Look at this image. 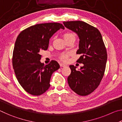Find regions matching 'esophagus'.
Wrapping results in <instances>:
<instances>
[{
  "mask_svg": "<svg viewBox=\"0 0 122 122\" xmlns=\"http://www.w3.org/2000/svg\"><path fill=\"white\" fill-rule=\"evenodd\" d=\"M60 67H66V65H65V64H63V63H60Z\"/></svg>",
  "mask_w": 122,
  "mask_h": 122,
  "instance_id": "obj_1",
  "label": "esophagus"
}]
</instances>
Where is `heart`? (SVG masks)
I'll return each instance as SVG.
<instances>
[{
	"instance_id": "b5f03b06",
	"label": "heart",
	"mask_w": 122,
	"mask_h": 122,
	"mask_svg": "<svg viewBox=\"0 0 122 122\" xmlns=\"http://www.w3.org/2000/svg\"><path fill=\"white\" fill-rule=\"evenodd\" d=\"M63 37L66 42H68V41L71 40L75 41L76 39V34L73 32H67L63 34ZM68 53H62L60 55L59 58L60 59L61 61L63 62H67L68 60Z\"/></svg>"
}]
</instances>
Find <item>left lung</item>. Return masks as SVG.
Listing matches in <instances>:
<instances>
[{"instance_id":"1","label":"left lung","mask_w":122,"mask_h":122,"mask_svg":"<svg viewBox=\"0 0 122 122\" xmlns=\"http://www.w3.org/2000/svg\"><path fill=\"white\" fill-rule=\"evenodd\" d=\"M63 23L79 36L77 54L81 56L77 62L84 65L80 71H76L73 65L69 66L71 73L68 77V83L75 93L88 95L98 87L104 76L107 60L106 47L100 32L95 27L82 21Z\"/></svg>"}]
</instances>
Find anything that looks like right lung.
I'll return each mask as SVG.
<instances>
[{"instance_id": "obj_1", "label": "right lung", "mask_w": 122, "mask_h": 122, "mask_svg": "<svg viewBox=\"0 0 122 122\" xmlns=\"http://www.w3.org/2000/svg\"><path fill=\"white\" fill-rule=\"evenodd\" d=\"M60 28L65 27L57 22L36 24L22 30L16 39L12 56L14 73L24 89L32 95L46 92L53 73L59 69L56 61L41 63L40 51L48 49L49 39Z\"/></svg>"}]
</instances>
